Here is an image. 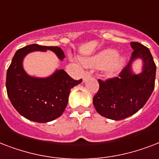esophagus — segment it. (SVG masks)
Returning a JSON list of instances; mask_svg holds the SVG:
<instances>
[{
    "label": "esophagus",
    "mask_w": 159,
    "mask_h": 159,
    "mask_svg": "<svg viewBox=\"0 0 159 159\" xmlns=\"http://www.w3.org/2000/svg\"><path fill=\"white\" fill-rule=\"evenodd\" d=\"M91 76V73L89 71H86L85 73L84 74V76H83V79H84V81H85L89 77H90Z\"/></svg>",
    "instance_id": "1"
}]
</instances>
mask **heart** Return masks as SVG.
<instances>
[{
    "label": "heart",
    "mask_w": 159,
    "mask_h": 159,
    "mask_svg": "<svg viewBox=\"0 0 159 159\" xmlns=\"http://www.w3.org/2000/svg\"><path fill=\"white\" fill-rule=\"evenodd\" d=\"M119 53L115 50H105L95 56L85 60L84 62L85 65L95 68L107 67V71L109 75H114L119 70L123 64V59H117Z\"/></svg>",
    "instance_id": "obj_1"
}]
</instances>
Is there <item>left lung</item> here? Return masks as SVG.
I'll use <instances>...</instances> for the list:
<instances>
[{"instance_id":"left-lung-1","label":"left lung","mask_w":159,"mask_h":159,"mask_svg":"<svg viewBox=\"0 0 159 159\" xmlns=\"http://www.w3.org/2000/svg\"><path fill=\"white\" fill-rule=\"evenodd\" d=\"M130 45L134 51L127 66L118 77L104 81L99 79V89L93 98L96 111L113 120H121L137 113L154 89L156 65L150 50L139 42ZM137 57L144 61L143 72L139 75L131 71V63Z\"/></svg>"}]
</instances>
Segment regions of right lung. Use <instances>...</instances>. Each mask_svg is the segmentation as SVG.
I'll return each instance as SVG.
<instances>
[{
    "label": "right lung",
    "mask_w": 159,
    "mask_h": 159,
    "mask_svg": "<svg viewBox=\"0 0 159 159\" xmlns=\"http://www.w3.org/2000/svg\"><path fill=\"white\" fill-rule=\"evenodd\" d=\"M46 50H52L60 60L66 57L58 46L27 45L16 52L7 73L6 86L12 105L20 115L37 123H47L59 118L68 104L70 89L82 82V80L71 78L64 70H56L45 79L28 75L22 66L25 55Z\"/></svg>",
    "instance_id": "1"
}]
</instances>
